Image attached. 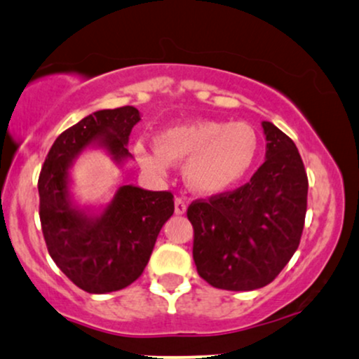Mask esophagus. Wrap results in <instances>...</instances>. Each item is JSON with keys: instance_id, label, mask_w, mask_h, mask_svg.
Returning a JSON list of instances; mask_svg holds the SVG:
<instances>
[{"instance_id": "esophagus-1", "label": "esophagus", "mask_w": 359, "mask_h": 359, "mask_svg": "<svg viewBox=\"0 0 359 359\" xmlns=\"http://www.w3.org/2000/svg\"><path fill=\"white\" fill-rule=\"evenodd\" d=\"M185 212H187V202H185L184 198L177 197L175 198V215H184Z\"/></svg>"}]
</instances>
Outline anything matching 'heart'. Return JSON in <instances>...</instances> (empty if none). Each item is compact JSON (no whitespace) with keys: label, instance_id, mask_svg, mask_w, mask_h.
I'll use <instances>...</instances> for the list:
<instances>
[{"label":"heart","instance_id":"obj_1","mask_svg":"<svg viewBox=\"0 0 359 359\" xmlns=\"http://www.w3.org/2000/svg\"><path fill=\"white\" fill-rule=\"evenodd\" d=\"M260 154V135L250 122L201 119L169 127L157 147L135 146L146 169L165 174L170 162L185 164V179L195 192L219 195L250 174Z\"/></svg>","mask_w":359,"mask_h":359}]
</instances>
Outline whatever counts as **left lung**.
<instances>
[{
	"instance_id": "1",
	"label": "left lung",
	"mask_w": 359,
	"mask_h": 359,
	"mask_svg": "<svg viewBox=\"0 0 359 359\" xmlns=\"http://www.w3.org/2000/svg\"><path fill=\"white\" fill-rule=\"evenodd\" d=\"M262 127L265 162L250 182L187 208L195 266L215 288L265 287L300 245L308 197L305 165L287 134L269 121Z\"/></svg>"
}]
</instances>
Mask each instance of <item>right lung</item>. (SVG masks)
<instances>
[{
	"label": "right lung",
	"mask_w": 359,
	"mask_h": 359,
	"mask_svg": "<svg viewBox=\"0 0 359 359\" xmlns=\"http://www.w3.org/2000/svg\"><path fill=\"white\" fill-rule=\"evenodd\" d=\"M140 112L133 106L96 111L54 140L41 169L39 219L48 252L72 283L88 293L129 287L142 275L157 235L174 213V195L119 185L111 202L81 207L71 169L86 149H102L116 165L133 158L127 144Z\"/></svg>",
	"instance_id": "1"
}]
</instances>
